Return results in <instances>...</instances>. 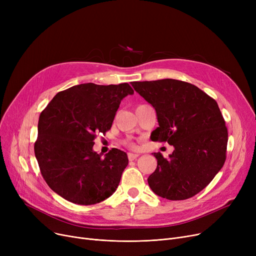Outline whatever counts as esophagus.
Returning a JSON list of instances; mask_svg holds the SVG:
<instances>
[{
	"label": "esophagus",
	"instance_id": "obj_1",
	"mask_svg": "<svg viewBox=\"0 0 256 256\" xmlns=\"http://www.w3.org/2000/svg\"><path fill=\"white\" fill-rule=\"evenodd\" d=\"M128 156L130 160H132L137 158L139 156V154H128Z\"/></svg>",
	"mask_w": 256,
	"mask_h": 256
}]
</instances>
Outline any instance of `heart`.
<instances>
[{
	"label": "heart",
	"mask_w": 256,
	"mask_h": 256,
	"mask_svg": "<svg viewBox=\"0 0 256 256\" xmlns=\"http://www.w3.org/2000/svg\"><path fill=\"white\" fill-rule=\"evenodd\" d=\"M126 145H128L130 147H135V145H134V144H132V143H130V142H128V143H126Z\"/></svg>",
	"instance_id": "1"
}]
</instances>
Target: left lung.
I'll use <instances>...</instances> for the list:
<instances>
[{
    "instance_id": "8db88e82",
    "label": "left lung",
    "mask_w": 256,
    "mask_h": 256,
    "mask_svg": "<svg viewBox=\"0 0 256 256\" xmlns=\"http://www.w3.org/2000/svg\"><path fill=\"white\" fill-rule=\"evenodd\" d=\"M130 84L156 112L158 126L150 139L174 147L169 158L154 154L158 166L147 178L150 189L169 200L193 197L212 180L226 160L228 132L217 102L178 80Z\"/></svg>"
}]
</instances>
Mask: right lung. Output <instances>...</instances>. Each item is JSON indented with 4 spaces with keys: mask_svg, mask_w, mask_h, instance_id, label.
<instances>
[{
    "mask_svg": "<svg viewBox=\"0 0 256 256\" xmlns=\"http://www.w3.org/2000/svg\"><path fill=\"white\" fill-rule=\"evenodd\" d=\"M132 93L128 83H87L57 93L48 102L39 116L34 152L54 192L72 204L91 206L116 191L128 156L112 148L102 158L93 141L111 128L121 100Z\"/></svg>",
    "mask_w": 256,
    "mask_h": 256,
    "instance_id": "add662e5",
    "label": "right lung"
}]
</instances>
